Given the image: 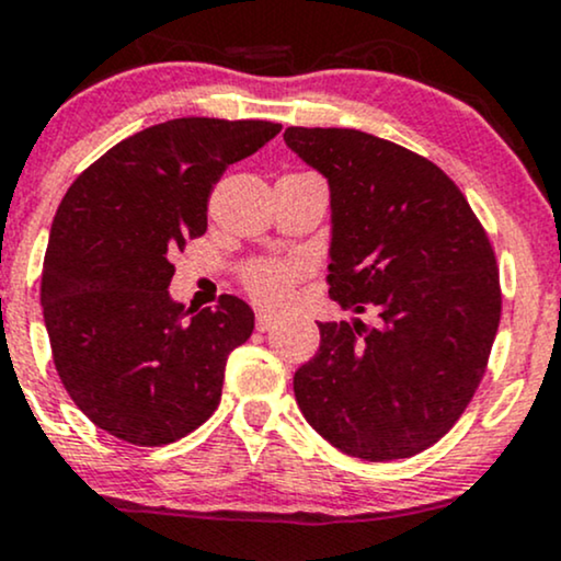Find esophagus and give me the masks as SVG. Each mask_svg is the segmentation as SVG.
I'll use <instances>...</instances> for the list:
<instances>
[{
  "instance_id": "obj_1",
  "label": "esophagus",
  "mask_w": 561,
  "mask_h": 561,
  "mask_svg": "<svg viewBox=\"0 0 561 561\" xmlns=\"http://www.w3.org/2000/svg\"><path fill=\"white\" fill-rule=\"evenodd\" d=\"M274 324H276V317H274V313L263 311V308H261L259 313H255V327H259V332H268V330H272Z\"/></svg>"
}]
</instances>
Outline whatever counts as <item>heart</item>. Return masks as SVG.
Masks as SVG:
<instances>
[{
  "instance_id": "obj_1",
  "label": "heart",
  "mask_w": 561,
  "mask_h": 561,
  "mask_svg": "<svg viewBox=\"0 0 561 561\" xmlns=\"http://www.w3.org/2000/svg\"><path fill=\"white\" fill-rule=\"evenodd\" d=\"M300 276V266L293 261H255L244 268L242 282L250 295L261 302H282L289 295V287Z\"/></svg>"
}]
</instances>
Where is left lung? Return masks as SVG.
Returning a JSON list of instances; mask_svg holds the SVG:
<instances>
[{
  "instance_id": "8db88e82",
  "label": "left lung",
  "mask_w": 561,
  "mask_h": 561,
  "mask_svg": "<svg viewBox=\"0 0 561 561\" xmlns=\"http://www.w3.org/2000/svg\"><path fill=\"white\" fill-rule=\"evenodd\" d=\"M285 141L330 182V298L377 319L319 321L295 401L343 454L409 459L454 427L485 375L501 321L491 240L459 186L396 141L302 126Z\"/></svg>"
}]
</instances>
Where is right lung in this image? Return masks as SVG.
<instances>
[{"label": "right lung", "mask_w": 561, "mask_h": 561, "mask_svg": "<svg viewBox=\"0 0 561 561\" xmlns=\"http://www.w3.org/2000/svg\"><path fill=\"white\" fill-rule=\"evenodd\" d=\"M282 131L272 121L173 118L111 147L70 184L42 268L55 369L96 427L165 446L218 409L229 353L255 317L234 295L192 313L171 255L208 229L224 171Z\"/></svg>", "instance_id": "1"}]
</instances>
